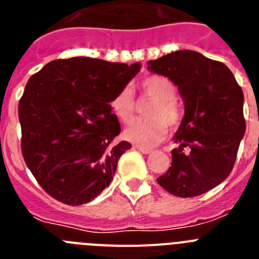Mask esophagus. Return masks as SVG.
I'll return each mask as SVG.
<instances>
[{
  "label": "esophagus",
  "mask_w": 259,
  "mask_h": 259,
  "mask_svg": "<svg viewBox=\"0 0 259 259\" xmlns=\"http://www.w3.org/2000/svg\"><path fill=\"white\" fill-rule=\"evenodd\" d=\"M134 148L137 150H140V152L144 153V154H149V153H152V149H150V148H144V146H140V145H135Z\"/></svg>",
  "instance_id": "obj_1"
}]
</instances>
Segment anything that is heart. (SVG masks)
Here are the masks:
<instances>
[{
  "label": "heart",
  "mask_w": 259,
  "mask_h": 259,
  "mask_svg": "<svg viewBox=\"0 0 259 259\" xmlns=\"http://www.w3.org/2000/svg\"><path fill=\"white\" fill-rule=\"evenodd\" d=\"M140 91L152 104L145 110L146 119L132 123L124 131L127 140L141 146H152L166 136L167 127L180 124L183 111L175 100L176 89L171 80L159 75L148 76L140 83ZM110 106L123 123H130L135 116V98L130 88L120 89L110 102Z\"/></svg>",
  "instance_id": "obj_1"
}]
</instances>
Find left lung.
I'll return each instance as SVG.
<instances>
[{
    "mask_svg": "<svg viewBox=\"0 0 259 259\" xmlns=\"http://www.w3.org/2000/svg\"><path fill=\"white\" fill-rule=\"evenodd\" d=\"M178 87L184 118L174 136L172 162L158 184L178 197H194L227 179L245 134L244 93L227 66L193 50L148 62Z\"/></svg>",
    "mask_w": 259,
    "mask_h": 259,
    "instance_id": "1",
    "label": "left lung"
}]
</instances>
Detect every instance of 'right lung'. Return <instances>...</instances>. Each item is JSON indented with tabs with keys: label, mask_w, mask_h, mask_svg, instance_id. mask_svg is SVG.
I'll return each mask as SVG.
<instances>
[{
	"label": "right lung",
	"mask_w": 259,
	"mask_h": 259,
	"mask_svg": "<svg viewBox=\"0 0 259 259\" xmlns=\"http://www.w3.org/2000/svg\"><path fill=\"white\" fill-rule=\"evenodd\" d=\"M104 59L49 62L32 75L19 101L22 153L48 194L71 206L95 200L109 187L120 155V124L111 98L140 71Z\"/></svg>",
	"instance_id": "right-lung-1"
}]
</instances>
